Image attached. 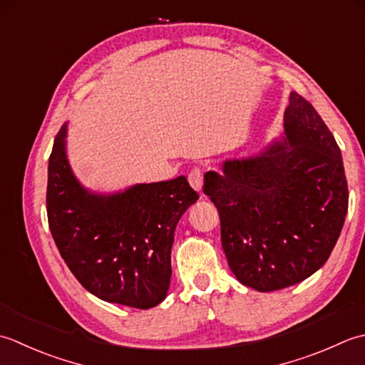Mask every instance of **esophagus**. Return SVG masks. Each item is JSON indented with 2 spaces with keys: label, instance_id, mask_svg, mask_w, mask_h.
Masks as SVG:
<instances>
[{
  "label": "esophagus",
  "instance_id": "esophagus-1",
  "mask_svg": "<svg viewBox=\"0 0 365 365\" xmlns=\"http://www.w3.org/2000/svg\"><path fill=\"white\" fill-rule=\"evenodd\" d=\"M189 182L197 192H202L203 187V172L200 168H193L189 173Z\"/></svg>",
  "mask_w": 365,
  "mask_h": 365
}]
</instances>
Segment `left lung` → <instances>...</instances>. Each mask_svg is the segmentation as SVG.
<instances>
[{"instance_id":"obj_1","label":"left lung","mask_w":365,"mask_h":365,"mask_svg":"<svg viewBox=\"0 0 365 365\" xmlns=\"http://www.w3.org/2000/svg\"><path fill=\"white\" fill-rule=\"evenodd\" d=\"M222 247L242 285L276 292L306 280L336 245L348 185L336 138L310 102L289 94L284 133L249 158L205 175Z\"/></svg>"}]
</instances>
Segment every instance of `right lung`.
I'll return each instance as SVG.
<instances>
[{"label": "right lung", "instance_id": "obj_1", "mask_svg": "<svg viewBox=\"0 0 365 365\" xmlns=\"http://www.w3.org/2000/svg\"><path fill=\"white\" fill-rule=\"evenodd\" d=\"M68 123L48 159L51 236L73 276L99 299L151 309L167 297L175 230L198 200L185 176L102 193L86 189L68 159Z\"/></svg>", "mask_w": 365, "mask_h": 365}]
</instances>
